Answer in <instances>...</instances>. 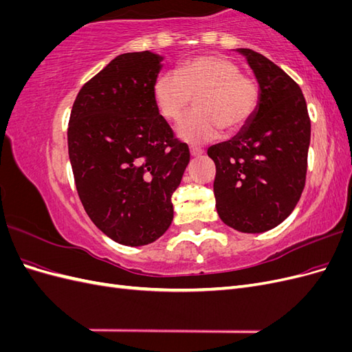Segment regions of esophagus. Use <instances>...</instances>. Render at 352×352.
<instances>
[{"label": "esophagus", "mask_w": 352, "mask_h": 352, "mask_svg": "<svg viewBox=\"0 0 352 352\" xmlns=\"http://www.w3.org/2000/svg\"><path fill=\"white\" fill-rule=\"evenodd\" d=\"M202 154H204V150H201L198 146H190V155L192 157H201Z\"/></svg>", "instance_id": "obj_1"}]
</instances>
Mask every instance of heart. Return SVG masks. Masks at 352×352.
<instances>
[{
  "label": "heart",
  "instance_id": "1",
  "mask_svg": "<svg viewBox=\"0 0 352 352\" xmlns=\"http://www.w3.org/2000/svg\"><path fill=\"white\" fill-rule=\"evenodd\" d=\"M153 98L158 113L168 122H179L192 98L198 111L180 123L177 133L184 141L202 144L221 129L236 132L254 116L260 91L254 79L241 74L232 60L221 56H199L184 61L176 73L155 79Z\"/></svg>",
  "mask_w": 352,
  "mask_h": 352
}]
</instances>
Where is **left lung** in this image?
Listing matches in <instances>:
<instances>
[{
	"instance_id": "left-lung-1",
	"label": "left lung",
	"mask_w": 352,
	"mask_h": 352,
	"mask_svg": "<svg viewBox=\"0 0 352 352\" xmlns=\"http://www.w3.org/2000/svg\"><path fill=\"white\" fill-rule=\"evenodd\" d=\"M260 101L251 120L208 148L216 164L219 217L242 233L267 232L291 214L305 185L311 123L301 88L269 58L248 48Z\"/></svg>"
}]
</instances>
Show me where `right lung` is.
Here are the masks:
<instances>
[{"mask_svg":"<svg viewBox=\"0 0 352 352\" xmlns=\"http://www.w3.org/2000/svg\"><path fill=\"white\" fill-rule=\"evenodd\" d=\"M163 57L117 56L74 100L69 158L82 206L104 235L126 247L157 241L172 225V195L189 163L188 145L160 116L153 87Z\"/></svg>","mask_w":352,"mask_h":352,"instance_id":"add662e5","label":"right lung"}]
</instances>
